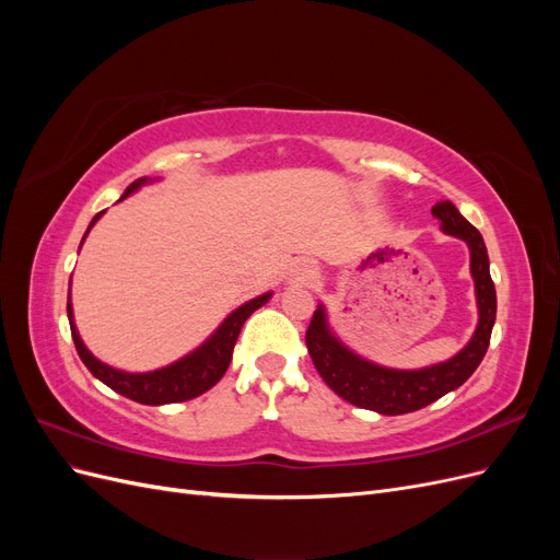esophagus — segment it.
<instances>
[{
  "label": "esophagus",
  "mask_w": 560,
  "mask_h": 560,
  "mask_svg": "<svg viewBox=\"0 0 560 560\" xmlns=\"http://www.w3.org/2000/svg\"><path fill=\"white\" fill-rule=\"evenodd\" d=\"M317 280V268L311 261H296L290 268V276H287V282L290 284H313Z\"/></svg>",
  "instance_id": "esophagus-1"
}]
</instances>
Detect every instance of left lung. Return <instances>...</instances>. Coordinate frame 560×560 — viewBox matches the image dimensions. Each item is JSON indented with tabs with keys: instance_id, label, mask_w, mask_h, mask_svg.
Here are the masks:
<instances>
[{
	"instance_id": "obj_1",
	"label": "left lung",
	"mask_w": 560,
	"mask_h": 560,
	"mask_svg": "<svg viewBox=\"0 0 560 560\" xmlns=\"http://www.w3.org/2000/svg\"><path fill=\"white\" fill-rule=\"evenodd\" d=\"M432 214L442 222L444 233L465 241L469 247V270L474 278V290H477L479 306L477 331H474L471 341L448 362L418 371L385 369L369 360H362L360 354H354L338 341L327 325L325 308L317 306L306 331L311 360L322 381H325L338 397L360 406V409H369L383 416H401L418 411L422 406L444 397L451 389L460 387L474 371H477L488 350L490 331H493L495 325L498 296L493 278H490L486 243L481 238V233L457 212L451 200L436 202L432 208Z\"/></svg>"
}]
</instances>
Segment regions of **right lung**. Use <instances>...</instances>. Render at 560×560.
<instances>
[{"label": "right lung", "instance_id": "add662e5", "mask_svg": "<svg viewBox=\"0 0 560 560\" xmlns=\"http://www.w3.org/2000/svg\"><path fill=\"white\" fill-rule=\"evenodd\" d=\"M144 182H147V177L135 179L124 191L121 198L130 196L132 191H138ZM103 212H97L93 217L89 231L93 229L97 219L103 217ZM83 238H86V235H83ZM268 299H270V292L243 303L241 308H235L222 322V325H219V329L198 350H194L191 354H186V358H182L179 362H175L171 366L149 371V374H128V371H118V369H112L100 360H95L91 350L83 346L81 336L74 327L70 299H67V317H70V329H72V338H74L79 358H81L83 364L89 366V371L95 378H100L107 387H112L114 393L124 395L132 401H140V404H147V406H161V404H177V401L194 399L202 393H208V389L214 383H219V378L226 374V369L231 364L233 346H235V341H238V334L245 325V319L254 311L261 308Z\"/></svg>", "mask_w": 560, "mask_h": 560}]
</instances>
